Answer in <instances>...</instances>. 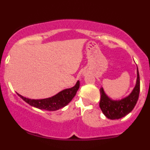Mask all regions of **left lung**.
Segmentation results:
<instances>
[{
    "mask_svg": "<svg viewBox=\"0 0 150 150\" xmlns=\"http://www.w3.org/2000/svg\"><path fill=\"white\" fill-rule=\"evenodd\" d=\"M139 91L140 80L137 68V79L136 86L130 95L120 100H112L105 95L103 88H100V100L99 106L102 112L108 119L112 120L121 119L130 113L134 108L138 100Z\"/></svg>",
    "mask_w": 150,
    "mask_h": 150,
    "instance_id": "1",
    "label": "left lung"
}]
</instances>
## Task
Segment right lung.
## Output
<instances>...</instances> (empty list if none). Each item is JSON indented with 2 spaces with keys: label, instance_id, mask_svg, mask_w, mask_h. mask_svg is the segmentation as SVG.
<instances>
[{
  "label": "right lung",
  "instance_id": "1",
  "mask_svg": "<svg viewBox=\"0 0 150 150\" xmlns=\"http://www.w3.org/2000/svg\"><path fill=\"white\" fill-rule=\"evenodd\" d=\"M80 86V82L78 81L74 87L65 89L57 93V95L51 98L45 99H39L34 100L25 98L18 93L19 97H21L25 102L29 103V105L39 109L46 110V111H57V110L62 108L67 105L73 98L76 94Z\"/></svg>",
  "mask_w": 150,
  "mask_h": 150
}]
</instances>
